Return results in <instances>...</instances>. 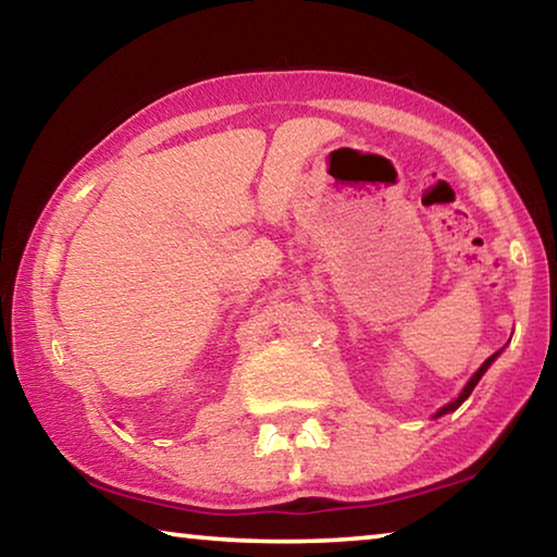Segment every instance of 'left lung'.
<instances>
[{"label":"left lung","instance_id":"1","mask_svg":"<svg viewBox=\"0 0 557 557\" xmlns=\"http://www.w3.org/2000/svg\"><path fill=\"white\" fill-rule=\"evenodd\" d=\"M498 355H500V351H496V355H491L488 359H485V361H483V364H481V369H479V372H475V374L471 376V382H469V384H466V389H463L461 394H458V399H456V401H451V404H446V406H444V409H441V411L436 413V417H444V413H448V411H454V409H458V406H461V404H463L466 399H469V396H471V392H473V386L481 382V376L485 374V369H488V367L493 364V359H496Z\"/></svg>","mask_w":557,"mask_h":557}]
</instances>
